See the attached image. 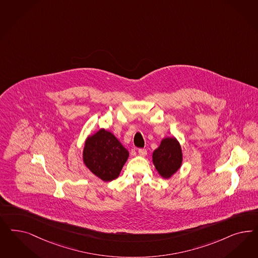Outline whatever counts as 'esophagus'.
Masks as SVG:
<instances>
[{
  "label": "esophagus",
  "instance_id": "obj_1",
  "mask_svg": "<svg viewBox=\"0 0 258 258\" xmlns=\"http://www.w3.org/2000/svg\"><path fill=\"white\" fill-rule=\"evenodd\" d=\"M139 155L141 157H145L147 155V151H146V149H140L139 150Z\"/></svg>",
  "mask_w": 258,
  "mask_h": 258
}]
</instances>
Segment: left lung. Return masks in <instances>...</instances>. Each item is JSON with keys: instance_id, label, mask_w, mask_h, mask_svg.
Returning <instances> with one entry per match:
<instances>
[{"instance_id": "8db88e82", "label": "left lung", "mask_w": 258, "mask_h": 258, "mask_svg": "<svg viewBox=\"0 0 258 258\" xmlns=\"http://www.w3.org/2000/svg\"><path fill=\"white\" fill-rule=\"evenodd\" d=\"M152 158L159 175L169 179L182 165L181 145L175 137L164 138L161 140L158 148L153 152Z\"/></svg>"}]
</instances>
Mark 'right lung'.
I'll return each mask as SVG.
<instances>
[{
  "label": "right lung",
  "mask_w": 258,
  "mask_h": 258,
  "mask_svg": "<svg viewBox=\"0 0 258 258\" xmlns=\"http://www.w3.org/2000/svg\"><path fill=\"white\" fill-rule=\"evenodd\" d=\"M128 157V150L104 128L90 135L84 142L83 163L102 181L116 179Z\"/></svg>",
  "instance_id": "add662e5"
}]
</instances>
